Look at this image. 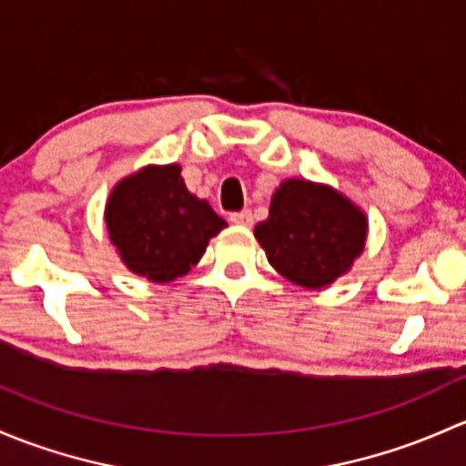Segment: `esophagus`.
Wrapping results in <instances>:
<instances>
[{
  "mask_svg": "<svg viewBox=\"0 0 466 466\" xmlns=\"http://www.w3.org/2000/svg\"><path fill=\"white\" fill-rule=\"evenodd\" d=\"M231 222L233 224H238V227H251L253 224V215H251V210H239V213H233L231 215Z\"/></svg>",
  "mask_w": 466,
  "mask_h": 466,
  "instance_id": "1",
  "label": "esophagus"
}]
</instances>
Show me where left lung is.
Masks as SVG:
<instances>
[{
    "mask_svg": "<svg viewBox=\"0 0 466 466\" xmlns=\"http://www.w3.org/2000/svg\"><path fill=\"white\" fill-rule=\"evenodd\" d=\"M253 235L280 276L305 289H323L366 248L368 215L332 186L285 179Z\"/></svg>",
    "mask_w": 466,
    "mask_h": 466,
    "instance_id": "left-lung-1",
    "label": "left lung"
}]
</instances>
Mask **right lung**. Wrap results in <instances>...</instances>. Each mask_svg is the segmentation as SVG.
Here are the masks:
<instances>
[{
	"label": "right lung",
	"mask_w": 466,
	"mask_h": 466,
	"mask_svg": "<svg viewBox=\"0 0 466 466\" xmlns=\"http://www.w3.org/2000/svg\"><path fill=\"white\" fill-rule=\"evenodd\" d=\"M109 242L129 271L150 282L186 276L227 222L184 184L179 163L123 177L105 204Z\"/></svg>",
	"instance_id": "obj_1"
}]
</instances>
